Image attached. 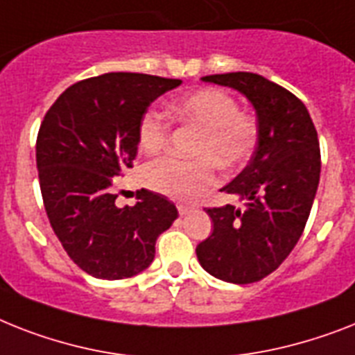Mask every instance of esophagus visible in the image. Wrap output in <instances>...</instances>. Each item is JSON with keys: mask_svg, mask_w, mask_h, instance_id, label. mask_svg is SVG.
<instances>
[{"mask_svg": "<svg viewBox=\"0 0 355 355\" xmlns=\"http://www.w3.org/2000/svg\"><path fill=\"white\" fill-rule=\"evenodd\" d=\"M177 207H178V213H180V215H187V213H191L197 209V207L191 206V204H177Z\"/></svg>", "mask_w": 355, "mask_h": 355, "instance_id": "obj_1", "label": "esophagus"}]
</instances>
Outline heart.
<instances>
[{
    "instance_id": "1",
    "label": "heart",
    "mask_w": 355,
    "mask_h": 355,
    "mask_svg": "<svg viewBox=\"0 0 355 355\" xmlns=\"http://www.w3.org/2000/svg\"><path fill=\"white\" fill-rule=\"evenodd\" d=\"M177 122L198 129L191 162L160 158L144 168V184L175 200L191 202L217 184V166L233 171L250 160L259 142L255 114L239 109V102L218 87L184 94L168 107ZM138 148L157 155L168 146L169 125L157 111L144 112L138 122Z\"/></svg>"
}]
</instances>
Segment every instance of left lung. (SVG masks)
<instances>
[{"label": "left lung", "instance_id": "left-lung-1", "mask_svg": "<svg viewBox=\"0 0 355 355\" xmlns=\"http://www.w3.org/2000/svg\"><path fill=\"white\" fill-rule=\"evenodd\" d=\"M202 80L237 89L257 111L255 153L243 173L223 187L243 198L244 207H206L213 233L197 246L198 262L213 277L250 284L281 266L306 226L321 175L318 131L304 103L261 74L226 73Z\"/></svg>", "mask_w": 355, "mask_h": 355}]
</instances>
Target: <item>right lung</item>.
Masks as SVG:
<instances>
[{
    "instance_id": "1",
    "label": "right lung",
    "mask_w": 355,
    "mask_h": 355,
    "mask_svg": "<svg viewBox=\"0 0 355 355\" xmlns=\"http://www.w3.org/2000/svg\"><path fill=\"white\" fill-rule=\"evenodd\" d=\"M180 80L107 73L67 87L43 118L36 166L49 223L74 264L96 279L137 275L155 259L158 235L178 217L171 200L140 189L118 207L114 177L132 168L138 122Z\"/></svg>"
}]
</instances>
